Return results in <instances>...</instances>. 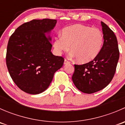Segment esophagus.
<instances>
[{
  "instance_id": "esophagus-1",
  "label": "esophagus",
  "mask_w": 125,
  "mask_h": 125,
  "mask_svg": "<svg viewBox=\"0 0 125 125\" xmlns=\"http://www.w3.org/2000/svg\"><path fill=\"white\" fill-rule=\"evenodd\" d=\"M69 63H70V62H69V60H67V59H65V60H64V64H65V65H66V64Z\"/></svg>"
}]
</instances>
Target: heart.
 I'll use <instances>...</instances> for the list:
<instances>
[{"label": "heart", "mask_w": 125, "mask_h": 125, "mask_svg": "<svg viewBox=\"0 0 125 125\" xmlns=\"http://www.w3.org/2000/svg\"><path fill=\"white\" fill-rule=\"evenodd\" d=\"M104 41L99 29L75 24L63 29L62 36L55 39L54 47L58 54L68 51L71 46L72 55L80 63L94 60L100 53Z\"/></svg>", "instance_id": "obj_1"}]
</instances>
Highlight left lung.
I'll return each mask as SVG.
<instances>
[{
	"instance_id": "obj_1",
	"label": "left lung",
	"mask_w": 125,
	"mask_h": 125,
	"mask_svg": "<svg viewBox=\"0 0 125 125\" xmlns=\"http://www.w3.org/2000/svg\"><path fill=\"white\" fill-rule=\"evenodd\" d=\"M104 42L99 55L93 60L74 65L72 79L79 90L92 94L105 88L114 77L119 59L118 42L114 32L101 22Z\"/></svg>"
}]
</instances>
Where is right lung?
<instances>
[{
  "label": "right lung",
  "mask_w": 125,
  "mask_h": 125,
  "mask_svg": "<svg viewBox=\"0 0 125 125\" xmlns=\"http://www.w3.org/2000/svg\"><path fill=\"white\" fill-rule=\"evenodd\" d=\"M55 19L32 20L19 26L10 36L6 63L11 79L23 91L37 94L50 86L64 58L51 52L52 45L46 33L54 28Z\"/></svg>",
  "instance_id": "add662e5"
}]
</instances>
